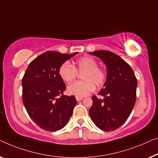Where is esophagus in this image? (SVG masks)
<instances>
[{
	"instance_id": "obj_1",
	"label": "esophagus",
	"mask_w": 158,
	"mask_h": 158,
	"mask_svg": "<svg viewBox=\"0 0 158 158\" xmlns=\"http://www.w3.org/2000/svg\"><path fill=\"white\" fill-rule=\"evenodd\" d=\"M76 99H77V102H79V101H81V100H82V99H83V97H76Z\"/></svg>"
}]
</instances>
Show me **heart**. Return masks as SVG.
Listing matches in <instances>:
<instances>
[{"label":"heart","mask_w":158,"mask_h":158,"mask_svg":"<svg viewBox=\"0 0 158 158\" xmlns=\"http://www.w3.org/2000/svg\"><path fill=\"white\" fill-rule=\"evenodd\" d=\"M82 73L83 81H76L68 86V92L76 97H85L94 90V84L101 86L106 81V74L103 69L97 66L96 60L90 56H84L77 59L73 66L64 62L60 66L59 76L64 81L71 83L76 79L77 73Z\"/></svg>","instance_id":"heart-1"}]
</instances>
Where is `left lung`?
<instances>
[{
    "instance_id": "left-lung-1",
    "label": "left lung",
    "mask_w": 158,
    "mask_h": 158,
    "mask_svg": "<svg viewBox=\"0 0 158 158\" xmlns=\"http://www.w3.org/2000/svg\"><path fill=\"white\" fill-rule=\"evenodd\" d=\"M101 59L106 67L104 87L92 97L89 113L97 127L104 131L117 130L128 119L136 102L137 81L130 66L114 53L109 51L89 52Z\"/></svg>"
}]
</instances>
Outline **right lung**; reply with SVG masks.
<instances>
[{
  "mask_svg": "<svg viewBox=\"0 0 158 158\" xmlns=\"http://www.w3.org/2000/svg\"><path fill=\"white\" fill-rule=\"evenodd\" d=\"M48 51L29 64L22 79V99L28 115L39 127L49 132L66 126L77 104L74 96L64 95L66 84L60 66L75 56Z\"/></svg>",
  "mask_w": 158,
  "mask_h": 158,
  "instance_id": "1",
  "label": "right lung"
}]
</instances>
